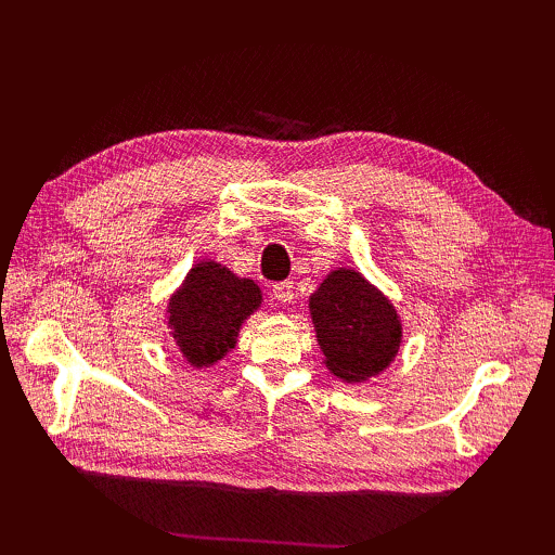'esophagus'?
I'll return each instance as SVG.
<instances>
[{
  "instance_id": "esophagus-1",
  "label": "esophagus",
  "mask_w": 555,
  "mask_h": 555,
  "mask_svg": "<svg viewBox=\"0 0 555 555\" xmlns=\"http://www.w3.org/2000/svg\"><path fill=\"white\" fill-rule=\"evenodd\" d=\"M274 298L279 302H293V298H296V288H293V281H279V284H274Z\"/></svg>"
}]
</instances>
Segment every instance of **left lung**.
<instances>
[{"mask_svg": "<svg viewBox=\"0 0 555 555\" xmlns=\"http://www.w3.org/2000/svg\"><path fill=\"white\" fill-rule=\"evenodd\" d=\"M326 367L344 382H367L396 358L400 322L379 291L356 269H336L310 298Z\"/></svg>", "mask_w": 555, "mask_h": 555, "instance_id": "1", "label": "left lung"}]
</instances>
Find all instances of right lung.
<instances>
[{
	"label": "right lung",
	"mask_w": 555,
	"mask_h": 555,
	"mask_svg": "<svg viewBox=\"0 0 555 555\" xmlns=\"http://www.w3.org/2000/svg\"><path fill=\"white\" fill-rule=\"evenodd\" d=\"M259 302L262 293L255 281L238 279L217 262L195 264L183 288L169 300L176 346L193 367H207L235 346L241 324Z\"/></svg>",
	"instance_id": "right-lung-1"
}]
</instances>
